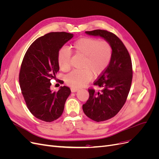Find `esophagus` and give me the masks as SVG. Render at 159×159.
<instances>
[{
    "instance_id": "34e87169",
    "label": "esophagus",
    "mask_w": 159,
    "mask_h": 159,
    "mask_svg": "<svg viewBox=\"0 0 159 159\" xmlns=\"http://www.w3.org/2000/svg\"><path fill=\"white\" fill-rule=\"evenodd\" d=\"M79 90V89H78V88H71V92H76L77 91H78Z\"/></svg>"
}]
</instances>
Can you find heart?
<instances>
[{"label":"heart","instance_id":"heart-1","mask_svg":"<svg viewBox=\"0 0 159 159\" xmlns=\"http://www.w3.org/2000/svg\"><path fill=\"white\" fill-rule=\"evenodd\" d=\"M72 48L77 54L84 57L81 68L74 70L66 76V84L73 88H79L85 85L91 80L92 74L100 75L106 69L112 56V47L106 40L83 38L75 41ZM57 61L60 69L68 71L71 67V52L63 47L57 54Z\"/></svg>","mask_w":159,"mask_h":159}]
</instances>
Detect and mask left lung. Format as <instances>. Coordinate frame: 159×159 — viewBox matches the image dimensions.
<instances>
[{"instance_id":"1","label":"left lung","mask_w":159,"mask_h":159,"mask_svg":"<svg viewBox=\"0 0 159 159\" xmlns=\"http://www.w3.org/2000/svg\"><path fill=\"white\" fill-rule=\"evenodd\" d=\"M85 33L104 38L112 47L108 66L93 83L101 90L89 89V99L82 107L86 116L95 121H103L115 116L126 102L133 78L131 59L122 41L113 33L105 30Z\"/></svg>"}]
</instances>
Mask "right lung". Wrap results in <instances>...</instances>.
<instances>
[{"instance_id": "right-lung-1", "label": "right lung", "mask_w": 159, "mask_h": 159, "mask_svg": "<svg viewBox=\"0 0 159 159\" xmlns=\"http://www.w3.org/2000/svg\"><path fill=\"white\" fill-rule=\"evenodd\" d=\"M73 36L65 32L46 34L32 43L23 58L19 73L22 93L30 113L42 121L52 122L58 119L71 93L66 86L52 91L50 80L56 79L60 70V50ZM61 81L58 80V82Z\"/></svg>"}]
</instances>
